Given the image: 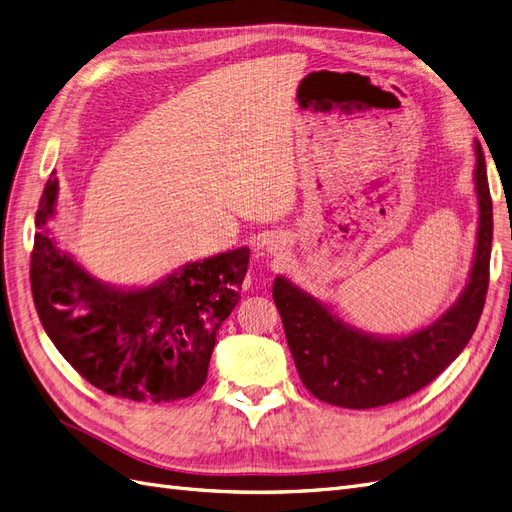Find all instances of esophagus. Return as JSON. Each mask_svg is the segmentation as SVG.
Returning <instances> with one entry per match:
<instances>
[{
	"label": "esophagus",
	"mask_w": 512,
	"mask_h": 512,
	"mask_svg": "<svg viewBox=\"0 0 512 512\" xmlns=\"http://www.w3.org/2000/svg\"><path fill=\"white\" fill-rule=\"evenodd\" d=\"M286 247V239L284 237H271L269 241H267V252H271V254H280L282 250Z\"/></svg>",
	"instance_id": "34e87169"
}]
</instances>
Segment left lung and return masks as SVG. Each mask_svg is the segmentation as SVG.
I'll use <instances>...</instances> for the list:
<instances>
[{"mask_svg": "<svg viewBox=\"0 0 512 512\" xmlns=\"http://www.w3.org/2000/svg\"><path fill=\"white\" fill-rule=\"evenodd\" d=\"M474 192L478 200L476 250L468 284L457 301L427 327L408 335H376L339 318L286 275L273 282L288 346L305 389L331 406L367 410L421 391L468 346L487 297L493 207L485 153L474 141Z\"/></svg>", "mask_w": 512, "mask_h": 512, "instance_id": "obj_1", "label": "left lung"}]
</instances>
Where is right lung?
Masks as SVG:
<instances>
[{
	"label": "right lung",
	"instance_id": "right-lung-1",
	"mask_svg": "<svg viewBox=\"0 0 512 512\" xmlns=\"http://www.w3.org/2000/svg\"><path fill=\"white\" fill-rule=\"evenodd\" d=\"M57 194L51 175L36 213L29 271L46 335L108 395L153 404L194 395L207 380L215 335L241 299L250 250L185 262L141 288L106 284L51 235Z\"/></svg>",
	"mask_w": 512,
	"mask_h": 512
}]
</instances>
